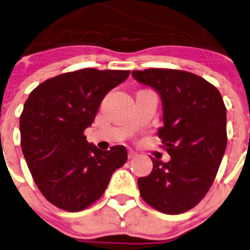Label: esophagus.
Listing matches in <instances>:
<instances>
[{
  "label": "esophagus",
  "instance_id": "34e87169",
  "mask_svg": "<svg viewBox=\"0 0 250 250\" xmlns=\"http://www.w3.org/2000/svg\"><path fill=\"white\" fill-rule=\"evenodd\" d=\"M137 157V152H135L134 150H129L128 151V158L129 159H132V158Z\"/></svg>",
  "mask_w": 250,
  "mask_h": 250
}]
</instances>
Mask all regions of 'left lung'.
<instances>
[{
	"instance_id": "left-lung-1",
	"label": "left lung",
	"mask_w": 250,
	"mask_h": 250,
	"mask_svg": "<svg viewBox=\"0 0 250 250\" xmlns=\"http://www.w3.org/2000/svg\"><path fill=\"white\" fill-rule=\"evenodd\" d=\"M131 75L159 94L164 125L158 136L170 156L167 163L152 158V172L137 181L141 196L163 213L186 212L209 190L225 153L222 94L204 78L187 71L146 69Z\"/></svg>"
}]
</instances>
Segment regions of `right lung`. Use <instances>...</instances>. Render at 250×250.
<instances>
[{"label":"right lung","instance_id":"right-lung-1","mask_svg":"<svg viewBox=\"0 0 250 250\" xmlns=\"http://www.w3.org/2000/svg\"><path fill=\"white\" fill-rule=\"evenodd\" d=\"M129 74L91 68L67 72L41 83L25 102L20 120L24 158L38 188L60 209H86L127 162L123 145L103 151L88 143L84 130L106 94Z\"/></svg>","mask_w":250,"mask_h":250}]
</instances>
